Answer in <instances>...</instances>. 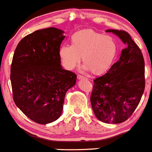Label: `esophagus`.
I'll return each instance as SVG.
<instances>
[{
    "label": "esophagus",
    "mask_w": 152,
    "mask_h": 152,
    "mask_svg": "<svg viewBox=\"0 0 152 152\" xmlns=\"http://www.w3.org/2000/svg\"><path fill=\"white\" fill-rule=\"evenodd\" d=\"M77 79L78 80H82V79H86V77H84V76H83V75H77Z\"/></svg>",
    "instance_id": "esophagus-1"
}]
</instances>
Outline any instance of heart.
<instances>
[{
	"mask_svg": "<svg viewBox=\"0 0 152 152\" xmlns=\"http://www.w3.org/2000/svg\"><path fill=\"white\" fill-rule=\"evenodd\" d=\"M71 45H63L59 50L62 65L67 70L77 66L82 57L84 70L94 75L106 72L118 53V45L113 37L92 30L77 31L71 37Z\"/></svg>",
	"mask_w": 152,
	"mask_h": 152,
	"instance_id": "b5f03b06",
	"label": "heart"
}]
</instances>
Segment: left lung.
<instances>
[{
  "label": "left lung",
  "mask_w": 152,
  "mask_h": 152,
  "mask_svg": "<svg viewBox=\"0 0 152 152\" xmlns=\"http://www.w3.org/2000/svg\"><path fill=\"white\" fill-rule=\"evenodd\" d=\"M126 48L106 74L93 80L90 101L95 115L108 124L125 122L138 106L145 89V63L140 48L127 32L107 30Z\"/></svg>",
  "instance_id": "1"
}]
</instances>
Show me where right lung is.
Wrapping results in <instances>:
<instances>
[{
  "label": "right lung",
  "mask_w": 152,
  "mask_h": 152,
  "mask_svg": "<svg viewBox=\"0 0 152 152\" xmlns=\"http://www.w3.org/2000/svg\"><path fill=\"white\" fill-rule=\"evenodd\" d=\"M64 31L55 27L36 30L17 45L10 80L16 106L41 125L56 121L63 112L66 92L77 75L61 66L59 50Z\"/></svg>",
  "instance_id": "obj_1"
}]
</instances>
